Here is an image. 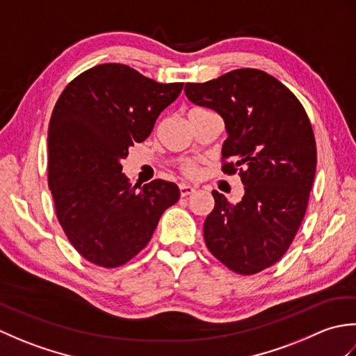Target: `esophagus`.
<instances>
[{
	"mask_svg": "<svg viewBox=\"0 0 356 356\" xmlns=\"http://www.w3.org/2000/svg\"><path fill=\"white\" fill-rule=\"evenodd\" d=\"M179 190H180V195H182V197H186V195H190L195 191V188L191 186V185H188V184H180Z\"/></svg>",
	"mask_w": 356,
	"mask_h": 356,
	"instance_id": "1",
	"label": "esophagus"
}]
</instances>
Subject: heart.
<instances>
[{
  "instance_id": "heart-1",
  "label": "heart",
  "mask_w": 356,
  "mask_h": 356,
  "mask_svg": "<svg viewBox=\"0 0 356 356\" xmlns=\"http://www.w3.org/2000/svg\"><path fill=\"white\" fill-rule=\"evenodd\" d=\"M184 171H185V174H188V176H194V174L197 172V168H195L194 163H186L184 166Z\"/></svg>"
}]
</instances>
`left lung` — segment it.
I'll return each mask as SVG.
<instances>
[{
  "label": "left lung",
  "instance_id": "1",
  "mask_svg": "<svg viewBox=\"0 0 356 356\" xmlns=\"http://www.w3.org/2000/svg\"><path fill=\"white\" fill-rule=\"evenodd\" d=\"M193 104L220 115L226 174H240L245 194L231 203L213 191L214 209L203 225L207 246L226 268L252 275L277 263L306 214L316 168L312 125L289 88L255 69L186 84Z\"/></svg>",
  "mask_w": 356,
  "mask_h": 356
}]
</instances>
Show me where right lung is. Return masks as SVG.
<instances>
[{
  "instance_id": "1",
  "label": "right lung",
  "mask_w": 356,
  "mask_h": 356,
  "mask_svg": "<svg viewBox=\"0 0 356 356\" xmlns=\"http://www.w3.org/2000/svg\"><path fill=\"white\" fill-rule=\"evenodd\" d=\"M182 87L101 64L74 78L53 108L49 188L56 216L74 249L97 266L116 268L139 254L180 197L179 186L162 179L131 186L122 161Z\"/></svg>"
}]
</instances>
